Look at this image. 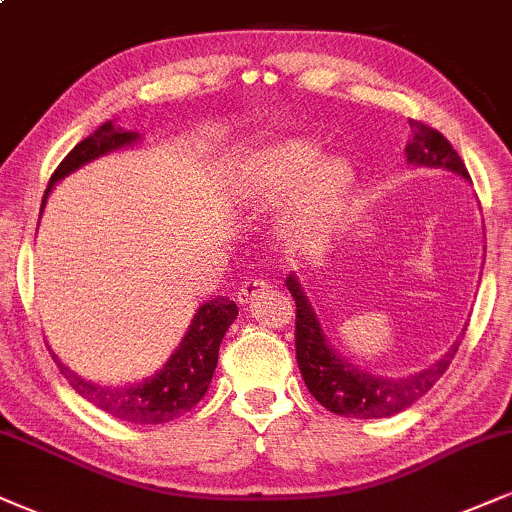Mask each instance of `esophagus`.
Masks as SVG:
<instances>
[{
	"mask_svg": "<svg viewBox=\"0 0 512 512\" xmlns=\"http://www.w3.org/2000/svg\"><path fill=\"white\" fill-rule=\"evenodd\" d=\"M268 289V285L263 280H258V277H251V280H246L242 287H239L237 292V301L239 304H249L251 299H256L258 294H263Z\"/></svg>",
	"mask_w": 512,
	"mask_h": 512,
	"instance_id": "34e87169",
	"label": "esophagus"
}]
</instances>
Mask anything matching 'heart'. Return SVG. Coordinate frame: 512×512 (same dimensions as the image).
Here are the masks:
<instances>
[{
  "label": "heart",
  "instance_id": "b5f03b06",
  "mask_svg": "<svg viewBox=\"0 0 512 512\" xmlns=\"http://www.w3.org/2000/svg\"><path fill=\"white\" fill-rule=\"evenodd\" d=\"M356 185L344 156H323L311 137L296 135L261 149L244 168L246 194L261 206L285 201L299 189L292 232L299 239L323 235Z\"/></svg>",
  "mask_w": 512,
  "mask_h": 512
}]
</instances>
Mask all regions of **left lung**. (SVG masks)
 <instances>
[{
    "instance_id": "1",
    "label": "left lung",
    "mask_w": 512,
    "mask_h": 512,
    "mask_svg": "<svg viewBox=\"0 0 512 512\" xmlns=\"http://www.w3.org/2000/svg\"><path fill=\"white\" fill-rule=\"evenodd\" d=\"M406 159L410 166L444 168L470 182L468 168H465L463 159L451 147L449 140L441 132L427 128V125L418 121H410ZM285 285L296 301L294 334L296 363H299L301 377H304L306 387L315 396V401L323 403L332 413L346 415V418H391V415L413 406L444 375L453 356H456L460 339H463V334H460L439 361L413 372V375H372V372L363 370L361 365H353L325 337L318 313H315L311 299H308L306 289L296 273L287 275Z\"/></svg>"
}]
</instances>
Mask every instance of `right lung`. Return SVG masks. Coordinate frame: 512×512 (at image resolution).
I'll list each match as a JSON object with an SVG mask.
<instances>
[{
	"label": "right lung",
	"mask_w": 512,
	"mask_h": 512,
	"mask_svg": "<svg viewBox=\"0 0 512 512\" xmlns=\"http://www.w3.org/2000/svg\"><path fill=\"white\" fill-rule=\"evenodd\" d=\"M140 140V132L118 128L113 121L94 130L90 137L75 144L71 154L54 170L47 192L42 197V211L56 182L99 159V156L125 147H135ZM237 313L235 301L225 299V296H216V299L201 304L180 346L170 353L163 368L156 370L154 375L144 377V380L123 384V387H106V384L78 377V372L63 365L56 358V353H52V356L59 363L63 377L71 382V387L78 391L82 399L94 403V406L106 410L118 420L137 422V425H161V422L180 418L182 413L192 410L204 399L208 384L213 380V370L218 365L220 342H223L227 327L235 323Z\"/></svg>",
	"instance_id": "right-lung-1"
}]
</instances>
